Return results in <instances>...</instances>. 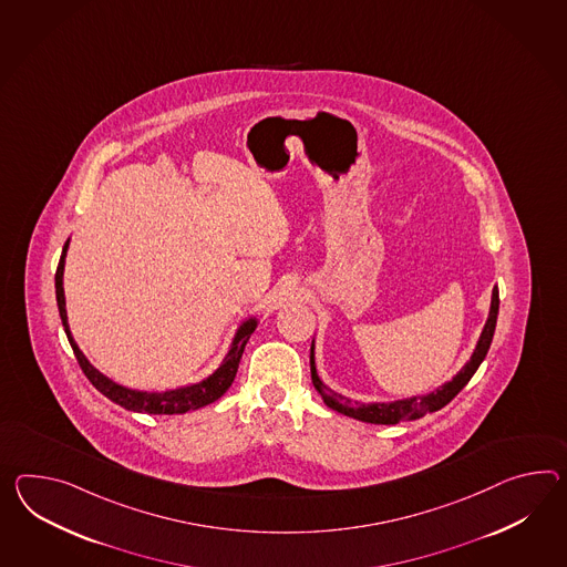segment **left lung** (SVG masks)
I'll return each instance as SVG.
<instances>
[{
  "instance_id": "left-lung-1",
  "label": "left lung",
  "mask_w": 567,
  "mask_h": 567,
  "mask_svg": "<svg viewBox=\"0 0 567 567\" xmlns=\"http://www.w3.org/2000/svg\"><path fill=\"white\" fill-rule=\"evenodd\" d=\"M497 309H499V295H497V287L492 290V305H489V316L485 321L482 336L477 340V346L471 354V359L465 362V367L458 373L446 381L444 385L436 386L434 391H430L426 395H414V398H405V400L395 401H377V403H360V401L346 400L344 395L333 393L332 389L321 383L319 379L318 369H316V342H311V381L319 391L321 400L340 414L354 417L360 422H369V424H400L405 420H415L420 415L430 414V412H439L444 408L449 401L455 398L456 393L463 386L470 383L471 377L480 369V364L484 362L485 354L492 344V338L496 332Z\"/></svg>"
}]
</instances>
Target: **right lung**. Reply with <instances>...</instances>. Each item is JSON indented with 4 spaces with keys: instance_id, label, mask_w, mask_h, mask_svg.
<instances>
[{
    "instance_id": "add662e5",
    "label": "right lung",
    "mask_w": 567,
    "mask_h": 567,
    "mask_svg": "<svg viewBox=\"0 0 567 567\" xmlns=\"http://www.w3.org/2000/svg\"><path fill=\"white\" fill-rule=\"evenodd\" d=\"M70 248V239L63 246L61 260L56 266L55 272V292L56 305H59V316L63 321V328L68 333L73 354L80 362L83 373L90 379V383L96 386L102 395H106L109 400L118 403L121 408L131 410V412H141V414L172 415L186 414L190 410H200L208 403L219 400L223 393L234 383L239 359L244 354V348L248 344L249 336L258 328V318H248L241 321V326L237 328L234 336V342L229 346L225 359L217 367V371L208 374L207 379L193 383V385L178 386V389H167V391H138V389H128V386L118 385L106 374L100 373L96 367L90 364V360L85 359L80 346L75 344L73 336H71L70 321H68V309H65V290H63V270H65V256Z\"/></svg>"
}]
</instances>
